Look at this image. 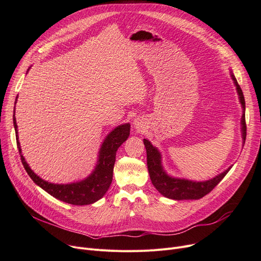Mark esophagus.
Here are the masks:
<instances>
[{"instance_id": "1", "label": "esophagus", "mask_w": 261, "mask_h": 261, "mask_svg": "<svg viewBox=\"0 0 261 261\" xmlns=\"http://www.w3.org/2000/svg\"><path fill=\"white\" fill-rule=\"evenodd\" d=\"M135 127L137 129H141L142 128V123L140 120H135Z\"/></svg>"}]
</instances>
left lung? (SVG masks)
I'll list each match as a JSON object with an SVG mask.
<instances>
[{
    "instance_id": "left-lung-1",
    "label": "left lung",
    "mask_w": 261,
    "mask_h": 261,
    "mask_svg": "<svg viewBox=\"0 0 261 261\" xmlns=\"http://www.w3.org/2000/svg\"><path fill=\"white\" fill-rule=\"evenodd\" d=\"M231 77L234 82L236 87H237L238 94L240 102L242 104L243 109L245 110V101L243 92L240 88V86L234 79L233 74L231 73ZM242 124V136H243V141L245 142L246 138V123H245V114L242 116L241 120ZM144 146L146 148V163H147V170L150 173L151 180L154 185V187L163 195L173 198V200H198V198H202L206 194H208L212 191L216 186L223 179L227 172L230 170L227 169L225 172L221 173L220 175L216 176L215 178L207 180V181H191V180H186V179H177V178H172L168 176L164 172L163 168L160 165V154L156 150V148L151 144V142L143 139Z\"/></svg>"
}]
</instances>
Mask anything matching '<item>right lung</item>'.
Returning <instances> with one entry per match:
<instances>
[{"mask_svg":"<svg viewBox=\"0 0 261 261\" xmlns=\"http://www.w3.org/2000/svg\"><path fill=\"white\" fill-rule=\"evenodd\" d=\"M17 102V98H16ZM14 125L16 130V139L17 146L21 156V161L24 169L27 170L28 174L33 179V181L38 185L43 190H45L48 194L58 198L65 203L71 205H89L97 200H100L107 192L109 186L113 181V172L116 161V154L120 145L125 141L129 136L130 125L124 124L111 132L108 137L105 139L100 152V159L98 164L92 174L85 180H82L76 184L69 185H55L47 182L37 176L35 173L31 170L29 165L27 164L25 159L21 154V147L18 140L17 133V123L15 118V109H14Z\"/></svg>","mask_w":261,"mask_h":261,"instance_id":"add662e5","label":"right lung"}]
</instances>
